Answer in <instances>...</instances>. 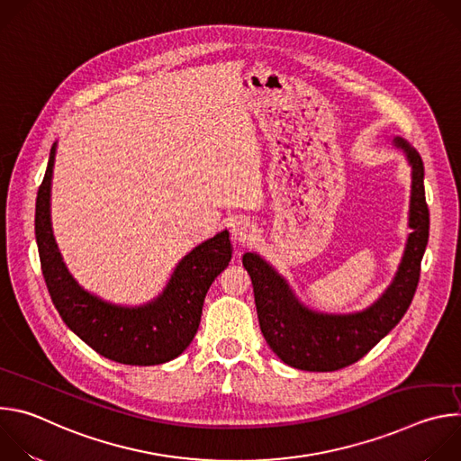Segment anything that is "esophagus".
<instances>
[{"instance_id":"esophagus-1","label":"esophagus","mask_w":461,"mask_h":461,"mask_svg":"<svg viewBox=\"0 0 461 461\" xmlns=\"http://www.w3.org/2000/svg\"><path fill=\"white\" fill-rule=\"evenodd\" d=\"M253 237H255V230L251 228L249 222L239 221V222L233 224V228H231V239H233V242L246 244V242H249Z\"/></svg>"}]
</instances>
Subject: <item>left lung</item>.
I'll return each mask as SVG.
<instances>
[{
	"mask_svg": "<svg viewBox=\"0 0 461 461\" xmlns=\"http://www.w3.org/2000/svg\"><path fill=\"white\" fill-rule=\"evenodd\" d=\"M393 146L412 167L409 228L396 277L368 308L354 313H321L306 308L268 262L244 253L242 265L251 277L260 332L286 365L308 372H334L368 354L409 310L420 283L421 258L429 240V206L423 185V160L402 137Z\"/></svg>",
	"mask_w": 461,
	"mask_h": 461,
	"instance_id": "obj_1",
	"label": "left lung"
}]
</instances>
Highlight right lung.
<instances>
[{
  "label": "right lung",
  "instance_id": "right-lung-1",
  "mask_svg": "<svg viewBox=\"0 0 461 461\" xmlns=\"http://www.w3.org/2000/svg\"><path fill=\"white\" fill-rule=\"evenodd\" d=\"M56 142L36 196V242L41 274L59 317L100 356L122 365H160L178 357L199 330L204 297L231 260L224 230L193 248L164 292L142 306H120L86 292L65 268L50 228V180Z\"/></svg>",
  "mask_w": 461,
  "mask_h": 461
}]
</instances>
